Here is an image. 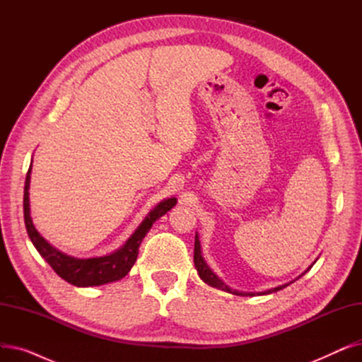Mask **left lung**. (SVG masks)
Instances as JSON below:
<instances>
[{"label": "left lung", "instance_id": "1", "mask_svg": "<svg viewBox=\"0 0 362 362\" xmlns=\"http://www.w3.org/2000/svg\"><path fill=\"white\" fill-rule=\"evenodd\" d=\"M194 262H195V269L198 272V276L201 277V280L204 283H206L208 286L211 288H216V289H220V291H224L227 293H232V295H238V296H259V295H269V293H274L277 291H281L283 288L289 286V283H284L281 284V286H277V288H273V289H269V291H264V292H240V291H236V289H232L230 286H227V284L210 269V265L206 264V261L202 257V250H201V242H199V236L198 233L195 235V250H194ZM315 262V261H314ZM311 267H308L305 272H303L300 276L305 274ZM299 276V277H300ZM298 277V279H299ZM295 281V280H293Z\"/></svg>", "mask_w": 362, "mask_h": 362}]
</instances>
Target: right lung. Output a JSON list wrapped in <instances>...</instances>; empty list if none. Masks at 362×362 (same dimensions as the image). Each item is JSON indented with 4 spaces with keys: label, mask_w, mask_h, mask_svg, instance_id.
<instances>
[{
    "label": "right lung",
    "mask_w": 362,
    "mask_h": 362,
    "mask_svg": "<svg viewBox=\"0 0 362 362\" xmlns=\"http://www.w3.org/2000/svg\"><path fill=\"white\" fill-rule=\"evenodd\" d=\"M30 173L32 163L29 165L26 180H25V195H23V213L25 224L30 242L41 254V257L51 265V269L59 274L63 280L69 281L73 286L78 288H92L101 286L111 281H117L123 279L135 264L139 252V245L160 217L170 211L177 204L175 197L167 198L156 205V208L148 213L144 221L138 226V229L124 242L117 251L103 257L90 258H76L62 252L36 230V227L30 217V202H29V186H30Z\"/></svg>",
    "instance_id": "1"
}]
</instances>
